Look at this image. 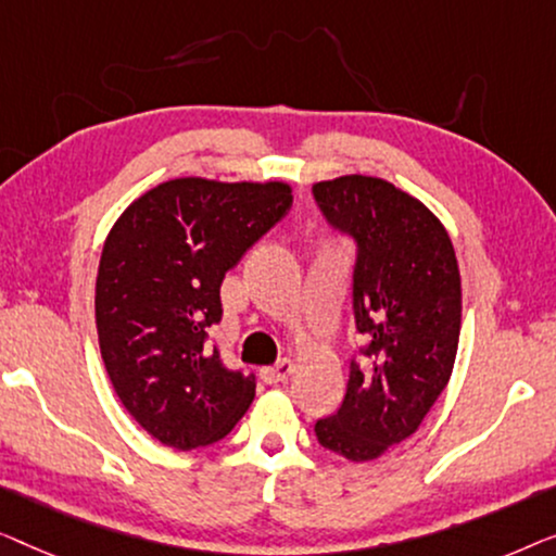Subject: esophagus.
Instances as JSON below:
<instances>
[{
    "instance_id": "esophagus-1",
    "label": "esophagus",
    "mask_w": 556,
    "mask_h": 556,
    "mask_svg": "<svg viewBox=\"0 0 556 556\" xmlns=\"http://www.w3.org/2000/svg\"><path fill=\"white\" fill-rule=\"evenodd\" d=\"M289 372H292V363H289V359H279L275 365L262 367L260 378L267 382V386H277V382H285L289 378Z\"/></svg>"
}]
</instances>
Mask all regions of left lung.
Listing matches in <instances>:
<instances>
[{
  "instance_id": "1",
  "label": "left lung",
  "mask_w": 556,
  "mask_h": 556,
  "mask_svg": "<svg viewBox=\"0 0 556 556\" xmlns=\"http://www.w3.org/2000/svg\"><path fill=\"white\" fill-rule=\"evenodd\" d=\"M327 224L355 239V330L338 413L315 424L317 441L363 464L418 431L448 386L460 334V275L448 231L431 208L375 176L312 186Z\"/></svg>"
}]
</instances>
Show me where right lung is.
Returning <instances> with one entry per match:
<instances>
[{"instance_id":"obj_1","label":"right lung","mask_w":556,"mask_h":556,"mask_svg":"<svg viewBox=\"0 0 556 556\" xmlns=\"http://www.w3.org/2000/svg\"><path fill=\"white\" fill-rule=\"evenodd\" d=\"M292 206V186L174 178L146 191L108 233L96 325L108 378L143 431L178 451L231 431L254 375L208 348L222 281Z\"/></svg>"}]
</instances>
